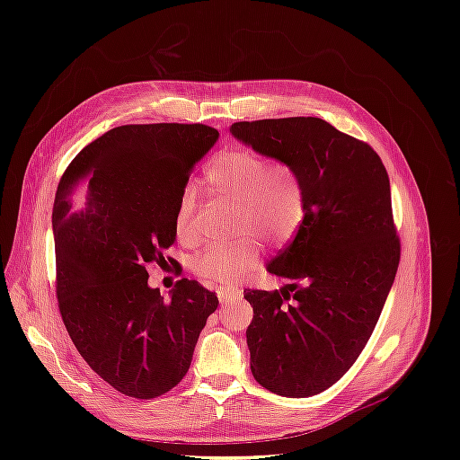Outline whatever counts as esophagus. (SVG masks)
<instances>
[{"label":"esophagus","mask_w":460,"mask_h":460,"mask_svg":"<svg viewBox=\"0 0 460 460\" xmlns=\"http://www.w3.org/2000/svg\"><path fill=\"white\" fill-rule=\"evenodd\" d=\"M218 301L222 303V305H228V303H232L234 299H238L240 296H242V291L240 289H232V288H220L218 291Z\"/></svg>","instance_id":"esophagus-1"}]
</instances>
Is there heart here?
Segmentation results:
<instances>
[{
	"instance_id": "b5f03b06",
	"label": "heart",
	"mask_w": 460,
	"mask_h": 460,
	"mask_svg": "<svg viewBox=\"0 0 460 460\" xmlns=\"http://www.w3.org/2000/svg\"><path fill=\"white\" fill-rule=\"evenodd\" d=\"M205 184L220 198L235 201V225L242 238L232 245L208 247L191 262L203 280L232 286L240 276L253 270L262 255V238L286 245L299 234L309 211V190L299 166L270 159L252 149H226L218 153L205 171ZM198 186H186L176 208V234L182 243L196 245L199 230L196 213Z\"/></svg>"
}]
</instances>
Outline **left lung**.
Segmentation results:
<instances>
[{"mask_svg": "<svg viewBox=\"0 0 460 460\" xmlns=\"http://www.w3.org/2000/svg\"><path fill=\"white\" fill-rule=\"evenodd\" d=\"M232 134L267 157L299 166L309 211L269 264L282 289H245L252 372L284 397L323 394L368 343L395 280L401 242L385 166L367 142L323 119L242 120Z\"/></svg>", "mask_w": 460, "mask_h": 460, "instance_id": "1", "label": "left lung"}]
</instances>
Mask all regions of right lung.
Returning a JSON list of instances; mask_svg holds the SVG:
<instances>
[{
  "label": "right lung",
  "instance_id": "right-lung-1",
  "mask_svg": "<svg viewBox=\"0 0 460 460\" xmlns=\"http://www.w3.org/2000/svg\"><path fill=\"white\" fill-rule=\"evenodd\" d=\"M217 140L207 124H124L82 149L59 180V313L82 358L122 395L171 392L218 307L215 291L188 278L171 299L147 286V267L163 269V252L176 240V208L193 166Z\"/></svg>",
  "mask_w": 460,
  "mask_h": 460
}]
</instances>
